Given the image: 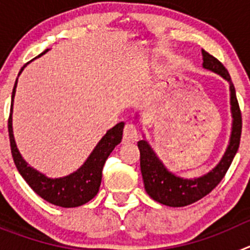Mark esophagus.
<instances>
[{
  "instance_id": "1",
  "label": "esophagus",
  "mask_w": 250,
  "mask_h": 250,
  "mask_svg": "<svg viewBox=\"0 0 250 250\" xmlns=\"http://www.w3.org/2000/svg\"><path fill=\"white\" fill-rule=\"evenodd\" d=\"M139 138V131L138 127L134 124H126L125 129H124V136H123V143L124 144H131L135 143Z\"/></svg>"
}]
</instances>
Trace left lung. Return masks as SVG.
I'll list each match as a JSON object with an SVG mask.
<instances>
[{
  "instance_id": "1",
  "label": "left lung",
  "mask_w": 250,
  "mask_h": 250,
  "mask_svg": "<svg viewBox=\"0 0 250 250\" xmlns=\"http://www.w3.org/2000/svg\"><path fill=\"white\" fill-rule=\"evenodd\" d=\"M202 55L203 68L215 72L229 83L230 112L233 118L230 138H229L228 146L225 149L224 155L222 156L219 163L209 173L194 179L183 178V176H178L171 173L160 160V158L156 155L155 150L152 149L151 145L146 140L139 141L140 169L145 190L152 199L167 207L179 208L193 204L210 193L224 178L239 147L240 134H242V114H240L239 104H238L230 75L223 66V63L210 54H208L207 51L202 50Z\"/></svg>"
}]
</instances>
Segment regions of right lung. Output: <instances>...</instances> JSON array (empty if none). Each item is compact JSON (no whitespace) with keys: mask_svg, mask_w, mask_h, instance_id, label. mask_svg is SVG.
<instances>
[{"mask_svg":"<svg viewBox=\"0 0 250 250\" xmlns=\"http://www.w3.org/2000/svg\"><path fill=\"white\" fill-rule=\"evenodd\" d=\"M47 51L48 48L37 57L42 56ZM27 63L21 68L20 74L23 71V68L27 66ZM17 80H19V77H17ZM17 80L12 91L10 119H8V134H10L11 152H12L13 161H15L19 173L37 195L41 196L42 199L51 204L62 208H75L86 204L98 194L101 184V178H103L104 164L112 150L115 149V146L121 143L125 124L119 123L118 125H115L112 129L106 132L98 143V145L94 147L89 158L86 159L85 163L79 169L75 170L74 173L62 176V178H48L45 174L40 173L39 170L28 165L27 161L22 158L21 152L16 145L15 136H13L12 111Z\"/></svg>","mask_w":250,"mask_h":250,"instance_id":"obj_1","label":"right lung"}]
</instances>
